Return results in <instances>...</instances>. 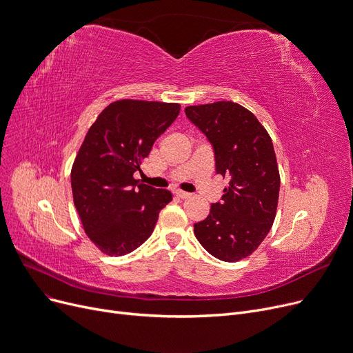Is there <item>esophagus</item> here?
<instances>
[{"label": "esophagus", "mask_w": 353, "mask_h": 353, "mask_svg": "<svg viewBox=\"0 0 353 353\" xmlns=\"http://www.w3.org/2000/svg\"><path fill=\"white\" fill-rule=\"evenodd\" d=\"M174 194H176V197H179V199H181V200L190 199V197H192V194H190V193H186V192H176Z\"/></svg>", "instance_id": "34e87169"}]
</instances>
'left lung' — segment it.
<instances>
[{"mask_svg": "<svg viewBox=\"0 0 353 353\" xmlns=\"http://www.w3.org/2000/svg\"><path fill=\"white\" fill-rule=\"evenodd\" d=\"M184 111L213 144L216 173L229 180L194 236L212 256L239 262L263 242L276 217L281 174L272 139L252 111L233 101Z\"/></svg>", "mask_w": 353, "mask_h": 353, "instance_id": "1", "label": "left lung"}]
</instances>
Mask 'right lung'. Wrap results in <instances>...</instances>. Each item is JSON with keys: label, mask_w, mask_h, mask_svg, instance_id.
<instances>
[{"label": "right lung", "mask_w": 353, "mask_h": 353, "mask_svg": "<svg viewBox=\"0 0 353 353\" xmlns=\"http://www.w3.org/2000/svg\"><path fill=\"white\" fill-rule=\"evenodd\" d=\"M180 113V104L110 103L91 124L71 167V190L85 234L107 256L136 250L150 237L169 190L134 179L141 160Z\"/></svg>", "instance_id": "add662e5"}]
</instances>
